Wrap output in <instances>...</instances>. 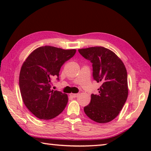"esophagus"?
<instances>
[{"mask_svg": "<svg viewBox=\"0 0 151 151\" xmlns=\"http://www.w3.org/2000/svg\"><path fill=\"white\" fill-rule=\"evenodd\" d=\"M79 94L78 93H76V94H71V96H72L73 97H74V98H76V97L78 96Z\"/></svg>", "mask_w": 151, "mask_h": 151, "instance_id": "1", "label": "esophagus"}]
</instances>
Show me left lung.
Returning <instances> with one entry per match:
<instances>
[{
  "label": "left lung",
  "instance_id": "8db88e82",
  "mask_svg": "<svg viewBox=\"0 0 151 151\" xmlns=\"http://www.w3.org/2000/svg\"><path fill=\"white\" fill-rule=\"evenodd\" d=\"M93 64V78L101 83L97 94H91V103L84 111L91 120L106 123L118 116L128 96L127 73L124 63L115 53L103 47L78 49Z\"/></svg>",
  "mask_w": 151,
  "mask_h": 151
}]
</instances>
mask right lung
Masks as SVG:
<instances>
[{
  "mask_svg": "<svg viewBox=\"0 0 151 151\" xmlns=\"http://www.w3.org/2000/svg\"><path fill=\"white\" fill-rule=\"evenodd\" d=\"M76 53L51 46L40 47L22 64L19 75L20 94L27 108L40 119L55 118L65 109L68 96L51 88L52 80L58 76L61 66Z\"/></svg>",
  "mask_w": 151,
  "mask_h": 151,
  "instance_id": "add662e5",
  "label": "right lung"
}]
</instances>
